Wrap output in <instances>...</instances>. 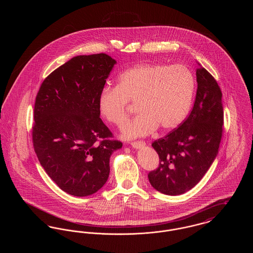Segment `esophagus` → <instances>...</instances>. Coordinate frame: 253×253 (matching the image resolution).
Here are the masks:
<instances>
[{"label": "esophagus", "instance_id": "34e87169", "mask_svg": "<svg viewBox=\"0 0 253 253\" xmlns=\"http://www.w3.org/2000/svg\"><path fill=\"white\" fill-rule=\"evenodd\" d=\"M131 145H132V148H134V149H139L141 147H144L145 142L144 141H133L131 143Z\"/></svg>", "mask_w": 253, "mask_h": 253}]
</instances>
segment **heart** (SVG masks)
I'll use <instances>...</instances> for the list:
<instances>
[{
	"label": "heart",
	"instance_id": "obj_1",
	"mask_svg": "<svg viewBox=\"0 0 253 253\" xmlns=\"http://www.w3.org/2000/svg\"><path fill=\"white\" fill-rule=\"evenodd\" d=\"M195 81L184 65L144 63L121 73L117 86L100 91L97 106L106 121L121 126L127 119L129 101L135 102L136 117L123 136H144L159 127L161 132L177 128L186 119L193 101Z\"/></svg>",
	"mask_w": 253,
	"mask_h": 253
}]
</instances>
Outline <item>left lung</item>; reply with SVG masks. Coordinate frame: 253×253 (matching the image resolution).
<instances>
[{
	"mask_svg": "<svg viewBox=\"0 0 253 253\" xmlns=\"http://www.w3.org/2000/svg\"><path fill=\"white\" fill-rule=\"evenodd\" d=\"M198 65L192 112L178 128L152 144L160 162L148 178L157 191L167 195L186 193L202 179L216 157L222 138V92L214 78Z\"/></svg>",
	"mask_w": 253,
	"mask_h": 253,
	"instance_id": "1",
	"label": "left lung"
}]
</instances>
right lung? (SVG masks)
Returning a JSON list of instances; mask_svg holds the SVG:
<instances>
[{
	"mask_svg": "<svg viewBox=\"0 0 253 253\" xmlns=\"http://www.w3.org/2000/svg\"><path fill=\"white\" fill-rule=\"evenodd\" d=\"M117 61L100 53L77 56L51 73L38 92L33 146L41 165L74 196L96 193L108 179L110 157L122 143L111 140L97 99Z\"/></svg>",
	"mask_w": 253,
	"mask_h": 253,
	"instance_id": "right-lung-1",
	"label": "right lung"
}]
</instances>
